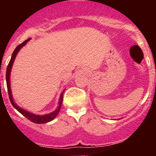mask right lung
<instances>
[{"mask_svg":"<svg viewBox=\"0 0 156 156\" xmlns=\"http://www.w3.org/2000/svg\"><path fill=\"white\" fill-rule=\"evenodd\" d=\"M29 40H30V38L27 39V40H26L25 41H23L22 44H20V45H18V46L16 48L15 50H14L13 53H12L10 62H9L8 66H7V72H6V81H7V91H8L9 98H10V100L11 103H12V106H13V107L15 108L17 111L20 112L23 115H24L25 117L27 118L29 120L31 121V122H34V123H37V124L47 123V122H50V121L53 120V119H54L56 117V115H57L58 113H59V110H60V108H61V105H62V98H63L62 95H63L64 91L62 93V94H61V95H60V99H59V106H58V108H56L54 112H53L50 113V114H48V115H36L32 114V113H30L29 112H27V111H26V110L23 109L22 108H20V106H18L15 103H14L13 100H12V94H11L10 76V71H11V69H12V64H13L14 59H15V57H16V56L17 53L19 52V50L21 49V48H23L24 45H26V44L27 43Z\"/></svg>","mask_w":156,"mask_h":156,"instance_id":"right-lung-1","label":"right lung"}]
</instances>
